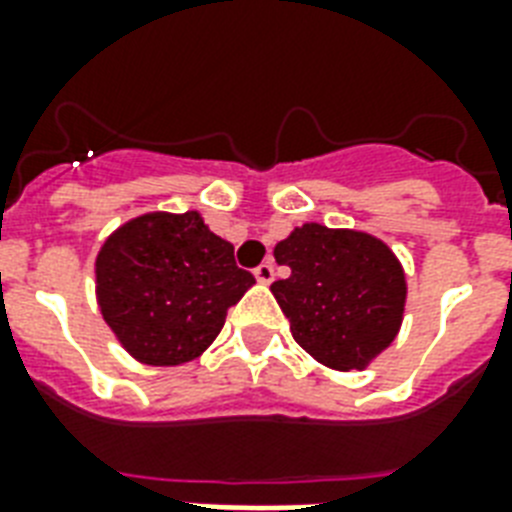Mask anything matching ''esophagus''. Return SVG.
<instances>
[{
  "mask_svg": "<svg viewBox=\"0 0 512 512\" xmlns=\"http://www.w3.org/2000/svg\"><path fill=\"white\" fill-rule=\"evenodd\" d=\"M255 279L260 281V284H271V281H273V263L257 265V268H255Z\"/></svg>",
  "mask_w": 512,
  "mask_h": 512,
  "instance_id": "esophagus-1",
  "label": "esophagus"
}]
</instances>
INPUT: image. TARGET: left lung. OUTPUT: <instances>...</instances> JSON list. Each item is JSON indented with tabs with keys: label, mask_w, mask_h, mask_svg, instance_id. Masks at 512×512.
<instances>
[{
	"label": "left lung",
	"mask_w": 512,
	"mask_h": 512,
	"mask_svg": "<svg viewBox=\"0 0 512 512\" xmlns=\"http://www.w3.org/2000/svg\"><path fill=\"white\" fill-rule=\"evenodd\" d=\"M289 276L271 284L292 337L319 364L366 369L396 340L406 273L382 239L353 228L303 223L273 247Z\"/></svg>",
	"instance_id": "left-lung-1"
}]
</instances>
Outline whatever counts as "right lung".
Wrapping results in <instances>:
<instances>
[{"label":"right lung","mask_w":512,"mask_h":512,"mask_svg":"<svg viewBox=\"0 0 512 512\" xmlns=\"http://www.w3.org/2000/svg\"><path fill=\"white\" fill-rule=\"evenodd\" d=\"M255 284L233 244L196 209L122 223L95 257V295L114 337L146 366H180L215 342L228 308Z\"/></svg>","instance_id":"add662e5"}]
</instances>
